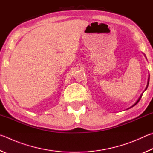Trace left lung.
Wrapping results in <instances>:
<instances>
[{"instance_id":"obj_1","label":"left lung","mask_w":153,"mask_h":153,"mask_svg":"<svg viewBox=\"0 0 153 153\" xmlns=\"http://www.w3.org/2000/svg\"><path fill=\"white\" fill-rule=\"evenodd\" d=\"M149 79H150V74L149 75V78H148V82H147V85H146V87L145 88V90H144V91H145L146 90V89H147V87H148V86H149ZM144 93V92H143ZM143 93H142V94L140 95V97H139L138 99V100L137 101H136V103H134V105H132V106H131L130 107V108H129V109L130 108H132V107H134V105H136V104H137L138 102H139V101H140V99H141V97H142V96H143Z\"/></svg>"}]
</instances>
